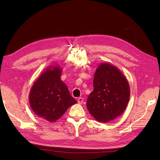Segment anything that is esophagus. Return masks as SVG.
Segmentation results:
<instances>
[{
    "mask_svg": "<svg viewBox=\"0 0 160 160\" xmlns=\"http://www.w3.org/2000/svg\"><path fill=\"white\" fill-rule=\"evenodd\" d=\"M78 102L79 104H82L83 102V98H79L78 99Z\"/></svg>",
    "mask_w": 160,
    "mask_h": 160,
    "instance_id": "obj_1",
    "label": "esophagus"
}]
</instances>
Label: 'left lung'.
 <instances>
[{
  "mask_svg": "<svg viewBox=\"0 0 160 160\" xmlns=\"http://www.w3.org/2000/svg\"><path fill=\"white\" fill-rule=\"evenodd\" d=\"M130 98L127 78L118 67L102 62L93 78V91L87 98V107L98 122L107 123L124 113Z\"/></svg>",
  "mask_w": 160,
  "mask_h": 160,
  "instance_id": "obj_1",
  "label": "left lung"
}]
</instances>
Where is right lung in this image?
Here are the masks:
<instances>
[{"instance_id": "obj_1", "label": "right lung", "mask_w": 160, "mask_h": 160, "mask_svg": "<svg viewBox=\"0 0 160 160\" xmlns=\"http://www.w3.org/2000/svg\"><path fill=\"white\" fill-rule=\"evenodd\" d=\"M62 71L59 65L47 67L30 89L29 100L32 109L37 116L49 122L58 120L77 102L60 79Z\"/></svg>"}]
</instances>
